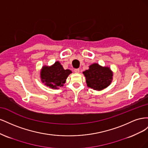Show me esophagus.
I'll return each mask as SVG.
<instances>
[{
	"instance_id": "1",
	"label": "esophagus",
	"mask_w": 148,
	"mask_h": 148,
	"mask_svg": "<svg viewBox=\"0 0 148 148\" xmlns=\"http://www.w3.org/2000/svg\"><path fill=\"white\" fill-rule=\"evenodd\" d=\"M74 72L75 73H79V69H75L74 70Z\"/></svg>"
}]
</instances>
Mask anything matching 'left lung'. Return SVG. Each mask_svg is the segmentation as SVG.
<instances>
[{
	"instance_id": "left-lung-1",
	"label": "left lung",
	"mask_w": 148,
	"mask_h": 148,
	"mask_svg": "<svg viewBox=\"0 0 148 148\" xmlns=\"http://www.w3.org/2000/svg\"><path fill=\"white\" fill-rule=\"evenodd\" d=\"M83 73L86 78L87 86L94 90L101 91L108 87L113 79V71L109 66H102L95 63Z\"/></svg>"
}]
</instances>
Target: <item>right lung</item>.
Returning a JSON list of instances; mask_svg holds the SVG:
<instances>
[{"mask_svg":"<svg viewBox=\"0 0 148 148\" xmlns=\"http://www.w3.org/2000/svg\"><path fill=\"white\" fill-rule=\"evenodd\" d=\"M71 71L65 70L59 61L51 66H42L40 71V78L42 83L52 89H59L64 86L66 79L71 74Z\"/></svg>","mask_w":148,"mask_h":148,"instance_id":"add662e5","label":"right lung"}]
</instances>
